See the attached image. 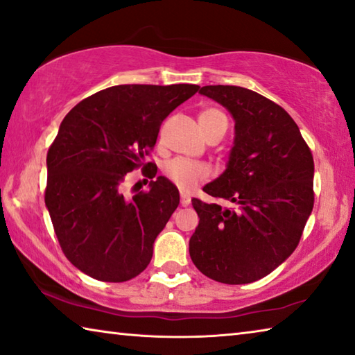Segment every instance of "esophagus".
Here are the masks:
<instances>
[{"label":"esophagus","mask_w":355,"mask_h":355,"mask_svg":"<svg viewBox=\"0 0 355 355\" xmlns=\"http://www.w3.org/2000/svg\"><path fill=\"white\" fill-rule=\"evenodd\" d=\"M180 203H182V207H188L191 203V197L186 194V192H182V194H180Z\"/></svg>","instance_id":"34e87169"}]
</instances>
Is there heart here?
I'll use <instances>...</instances> for the list:
<instances>
[{"instance_id": "obj_1", "label": "heart", "mask_w": 355, "mask_h": 355, "mask_svg": "<svg viewBox=\"0 0 355 355\" xmlns=\"http://www.w3.org/2000/svg\"><path fill=\"white\" fill-rule=\"evenodd\" d=\"M199 123L202 127L203 135L211 137L218 131L225 130L228 127V119L220 110L216 107H207L199 114ZM164 175L169 182L182 191H189L197 183L208 177V167L199 163V161H191L186 158H173L164 166Z\"/></svg>"}]
</instances>
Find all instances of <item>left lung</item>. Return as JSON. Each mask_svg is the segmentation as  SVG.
<instances>
[{
    "label": "left lung",
    "instance_id": "8db88e82",
    "mask_svg": "<svg viewBox=\"0 0 355 355\" xmlns=\"http://www.w3.org/2000/svg\"><path fill=\"white\" fill-rule=\"evenodd\" d=\"M202 95L235 119L227 169L192 199L199 225L189 239L197 269L220 284H250L280 266L302 236L313 209L315 164L299 127L284 107L239 86H203Z\"/></svg>",
    "mask_w": 355,
    "mask_h": 355
}]
</instances>
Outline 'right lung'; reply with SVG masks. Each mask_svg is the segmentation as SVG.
<instances>
[{
  "instance_id": "1",
  "label": "right lung",
  "mask_w": 355,
  "mask_h": 355,
  "mask_svg": "<svg viewBox=\"0 0 355 355\" xmlns=\"http://www.w3.org/2000/svg\"><path fill=\"white\" fill-rule=\"evenodd\" d=\"M196 84H120L80 101L46 155L45 205L69 261L101 282H127L148 266L153 243L180 203L178 189L158 177L148 191L125 197L128 172L156 175L146 156L163 120Z\"/></svg>"
}]
</instances>
